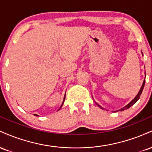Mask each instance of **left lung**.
Here are the masks:
<instances>
[{
    "label": "left lung",
    "mask_w": 152,
    "mask_h": 152,
    "mask_svg": "<svg viewBox=\"0 0 152 152\" xmlns=\"http://www.w3.org/2000/svg\"><path fill=\"white\" fill-rule=\"evenodd\" d=\"M144 84H145V80H144V82H143V84H142V87H141V89H140V91H139V93H138V94L137 95V96L135 97V98H134L133 100L132 101V102H131L129 104H127V105L126 106H124V108H122V109H121L119 110V111H124V110H125V109H129V107H131V106H132V105H134V104H135L136 102H137L138 100H139V99L140 98V96H141V94H142V91H143V89H144ZM97 105H98V104H97ZM99 107L101 108V109H104V108H102V107H101L99 105H98Z\"/></svg>",
    "instance_id": "8db88e82"
}]
</instances>
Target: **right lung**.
Wrapping results in <instances>:
<instances>
[{"label":"right lung","instance_id":"add662e5","mask_svg":"<svg viewBox=\"0 0 152 152\" xmlns=\"http://www.w3.org/2000/svg\"><path fill=\"white\" fill-rule=\"evenodd\" d=\"M64 99H65V98H64ZM63 104H64V102H63ZM62 105H63V104H62ZM62 105H61V106H62ZM61 108H60V109H61ZM58 109V110H59ZM35 115V116H38V115L37 114H34Z\"/></svg>","mask_w":152,"mask_h":152}]
</instances>
